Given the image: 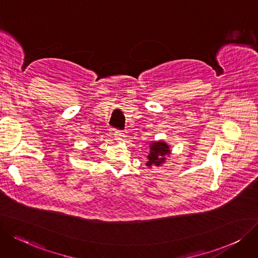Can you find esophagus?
<instances>
[{
    "mask_svg": "<svg viewBox=\"0 0 258 258\" xmlns=\"http://www.w3.org/2000/svg\"><path fill=\"white\" fill-rule=\"evenodd\" d=\"M114 138H115L114 140L116 142H122L123 140H125V135H123L121 131H115L114 132Z\"/></svg>",
    "mask_w": 258,
    "mask_h": 258,
    "instance_id": "1",
    "label": "esophagus"
}]
</instances>
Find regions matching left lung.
<instances>
[{
	"label": "left lung",
	"instance_id": "1",
	"mask_svg": "<svg viewBox=\"0 0 258 258\" xmlns=\"http://www.w3.org/2000/svg\"><path fill=\"white\" fill-rule=\"evenodd\" d=\"M171 153V149L168 144L163 141H154L149 144V154L147 156L146 166L152 168V166H161L167 160V157Z\"/></svg>",
	"mask_w": 258,
	"mask_h": 258
}]
</instances>
